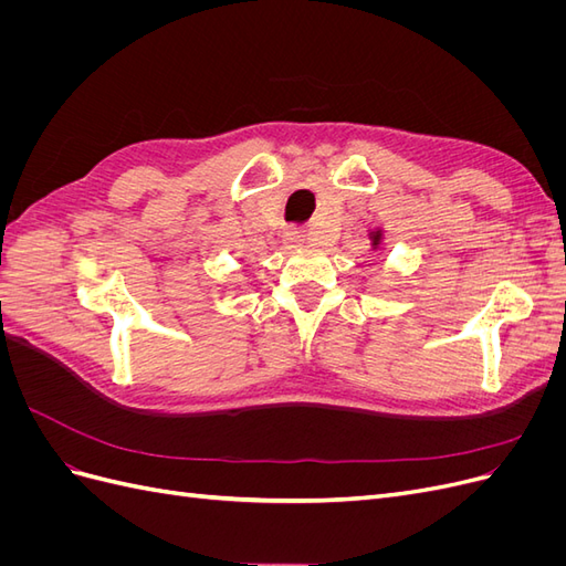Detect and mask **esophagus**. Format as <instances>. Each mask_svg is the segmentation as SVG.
Segmentation results:
<instances>
[{
  "mask_svg": "<svg viewBox=\"0 0 566 566\" xmlns=\"http://www.w3.org/2000/svg\"><path fill=\"white\" fill-rule=\"evenodd\" d=\"M304 241H306V235H304L302 229H295V231H287L285 233V248L287 250H295V248L304 245Z\"/></svg>",
  "mask_w": 566,
  "mask_h": 566,
  "instance_id": "34e87169",
  "label": "esophagus"
}]
</instances>
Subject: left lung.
<instances>
[{
  "label": "left lung",
  "instance_id": "8db88e82",
  "mask_svg": "<svg viewBox=\"0 0 566 566\" xmlns=\"http://www.w3.org/2000/svg\"><path fill=\"white\" fill-rule=\"evenodd\" d=\"M368 241H370V250L378 252L382 248V243H385V229L382 227H373L368 231Z\"/></svg>",
  "mask_w": 566,
  "mask_h": 566
}]
</instances>
